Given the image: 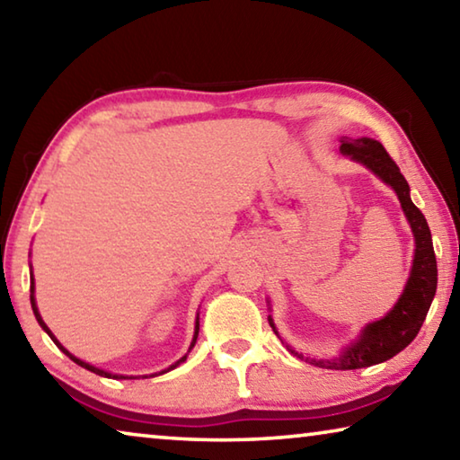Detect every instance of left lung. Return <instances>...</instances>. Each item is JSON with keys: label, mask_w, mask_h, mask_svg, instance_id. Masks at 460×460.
I'll list each match as a JSON object with an SVG mask.
<instances>
[{"label": "left lung", "mask_w": 460, "mask_h": 460, "mask_svg": "<svg viewBox=\"0 0 460 460\" xmlns=\"http://www.w3.org/2000/svg\"><path fill=\"white\" fill-rule=\"evenodd\" d=\"M341 154L349 155V158L359 162L365 168H369L373 174L381 178L387 186H392L398 194L402 211L414 233V261H411L410 278L403 292L395 302L389 313L365 324L359 337H357L351 345L342 349V353L334 359H308L298 351H294L290 345L288 351L298 357V359H306L316 367L324 369H361L369 367V365L384 363L392 359L394 355L403 351L411 341L416 339L418 331L422 329V323L428 314V308L432 305V298L436 294V284H438V270H436V255L432 247V235L430 227L424 219V215L410 199V186L406 178L400 172L395 162L389 158L385 147L381 146L377 139L371 137H341ZM270 326L278 334L274 324V318L268 316ZM279 337V334H278Z\"/></svg>", "instance_id": "1"}]
</instances>
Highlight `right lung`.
Instances as JSON below:
<instances>
[{
  "label": "right lung",
  "instance_id": "right-lung-1",
  "mask_svg": "<svg viewBox=\"0 0 460 460\" xmlns=\"http://www.w3.org/2000/svg\"><path fill=\"white\" fill-rule=\"evenodd\" d=\"M34 290H36V288H34V276L32 278H30V302H32V310H34V316H36V321H38V324H40L42 326V329L46 331V332H49V337L54 341V342H57V347L60 349V351L62 353H65L66 357H71V359L76 363V365H81V367H84V369H89V371H93V373H97V376H101V377H113V379H131V377H134V376H118V373H109V371H105V369H99V367H95V365H91V363H87V361H83V359H79V357H75L73 353H68L66 351V349L65 347H62L60 345V342H58V339L57 337H54V334H52V331L49 329V326H46V323L42 321V316H40V313H38V306H36V296H34ZM197 337H199V314H197V323H194V337H192V342H190V347H189V353H190V349L194 347V342H197ZM189 353H186V355H189ZM186 355L184 357H181V359H178L176 363H172V365H170V367L168 369H164V371H160V376H162V373H166V371H170V369H174V367H178V365H181V363H184L186 361ZM154 376H158V373H154ZM144 377H147V376H144Z\"/></svg>",
  "mask_w": 460,
  "mask_h": 460
}]
</instances>
